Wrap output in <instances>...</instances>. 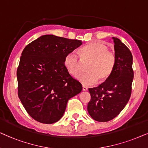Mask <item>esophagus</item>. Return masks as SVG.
<instances>
[{
  "label": "esophagus",
  "mask_w": 148,
  "mask_h": 148,
  "mask_svg": "<svg viewBox=\"0 0 148 148\" xmlns=\"http://www.w3.org/2000/svg\"><path fill=\"white\" fill-rule=\"evenodd\" d=\"M87 90V87L85 86H82V90H84V91H85V90Z\"/></svg>",
  "instance_id": "obj_1"
}]
</instances>
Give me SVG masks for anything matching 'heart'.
<instances>
[{
    "instance_id": "1",
    "label": "heart",
    "mask_w": 148,
    "mask_h": 148,
    "mask_svg": "<svg viewBox=\"0 0 148 148\" xmlns=\"http://www.w3.org/2000/svg\"><path fill=\"white\" fill-rule=\"evenodd\" d=\"M82 61L89 60L86 64V72L77 76V80L83 85L88 86L105 81L113 72L116 58L113 51H109L104 43L95 41L88 43L80 49ZM64 66L73 76H76L81 70V61L74 51L68 53L64 60Z\"/></svg>"
}]
</instances>
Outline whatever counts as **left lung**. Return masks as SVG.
Returning a JSON list of instances; mask_svg holds the SVG:
<instances>
[{"mask_svg": "<svg viewBox=\"0 0 148 148\" xmlns=\"http://www.w3.org/2000/svg\"><path fill=\"white\" fill-rule=\"evenodd\" d=\"M116 62L109 78L97 87L89 88L90 100L87 110L92 119L108 122L116 117L129 101L133 80V56L120 39L112 37Z\"/></svg>", "mask_w": 148, "mask_h": 148, "instance_id": "1", "label": "left lung"}]
</instances>
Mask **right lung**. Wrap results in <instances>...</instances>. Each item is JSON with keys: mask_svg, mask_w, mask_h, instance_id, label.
Masks as SVG:
<instances>
[{"mask_svg": "<svg viewBox=\"0 0 148 148\" xmlns=\"http://www.w3.org/2000/svg\"><path fill=\"white\" fill-rule=\"evenodd\" d=\"M82 44L81 40L47 34L23 50L17 70L18 97L35 121L58 122L68 100L81 92L82 84L69 74L64 60Z\"/></svg>", "mask_w": 148, "mask_h": 148, "instance_id": "right-lung-1", "label": "right lung"}]
</instances>
